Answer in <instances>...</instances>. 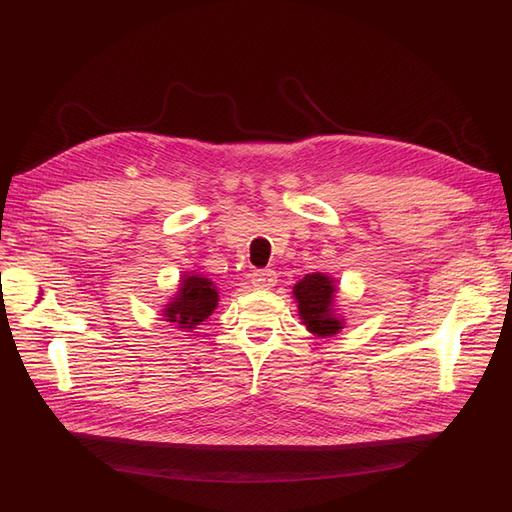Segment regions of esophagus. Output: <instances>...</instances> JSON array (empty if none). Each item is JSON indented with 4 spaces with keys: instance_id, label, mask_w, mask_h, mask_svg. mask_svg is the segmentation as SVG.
I'll return each mask as SVG.
<instances>
[{
    "instance_id": "obj_1",
    "label": "esophagus",
    "mask_w": 512,
    "mask_h": 512,
    "mask_svg": "<svg viewBox=\"0 0 512 512\" xmlns=\"http://www.w3.org/2000/svg\"><path fill=\"white\" fill-rule=\"evenodd\" d=\"M252 284H254L256 288L269 290V288H273V286L277 284V275H275V271H271V269L254 271V273H252Z\"/></svg>"
}]
</instances>
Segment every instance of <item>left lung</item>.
Wrapping results in <instances>:
<instances>
[{
    "mask_svg": "<svg viewBox=\"0 0 512 512\" xmlns=\"http://www.w3.org/2000/svg\"><path fill=\"white\" fill-rule=\"evenodd\" d=\"M333 292L335 286L331 277L324 273H312L305 275L303 280L294 286V297L299 303V316L307 329L316 335H333L342 329V322H339L333 312Z\"/></svg>",
    "mask_w": 512,
    "mask_h": 512,
    "instance_id": "1",
    "label": "left lung"
}]
</instances>
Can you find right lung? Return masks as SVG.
<instances>
[{
  "instance_id": "1",
  "label": "right lung",
  "mask_w": 512,
  "mask_h": 512,
  "mask_svg": "<svg viewBox=\"0 0 512 512\" xmlns=\"http://www.w3.org/2000/svg\"><path fill=\"white\" fill-rule=\"evenodd\" d=\"M218 299V292L207 277H183L177 299L164 307V316L168 322H177L181 329H194V324H200L213 312Z\"/></svg>"
}]
</instances>
